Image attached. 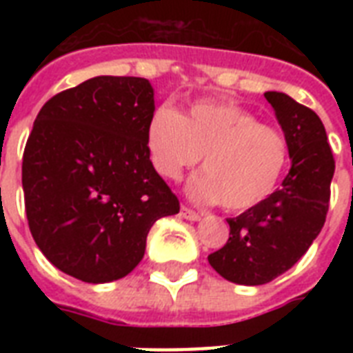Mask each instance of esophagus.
Wrapping results in <instances>:
<instances>
[{"label":"esophagus","instance_id":"obj_1","mask_svg":"<svg viewBox=\"0 0 353 353\" xmlns=\"http://www.w3.org/2000/svg\"><path fill=\"white\" fill-rule=\"evenodd\" d=\"M181 216H183V218H185V220H188V221L201 220V214H199V212H196V210L188 209V207H181Z\"/></svg>","mask_w":353,"mask_h":353}]
</instances>
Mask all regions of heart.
<instances>
[{"label": "heart", "mask_w": 353, "mask_h": 353, "mask_svg": "<svg viewBox=\"0 0 353 353\" xmlns=\"http://www.w3.org/2000/svg\"><path fill=\"white\" fill-rule=\"evenodd\" d=\"M154 170L177 181L203 155V172L188 181V196L232 212L263 203L276 190L290 163V144L279 128L262 124L232 102H196L187 115L161 106L146 126Z\"/></svg>", "instance_id": "obj_1"}]
</instances>
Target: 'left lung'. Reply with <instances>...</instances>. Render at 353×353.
<instances>
[{
    "label": "left lung",
    "instance_id": "8db88e82",
    "mask_svg": "<svg viewBox=\"0 0 353 353\" xmlns=\"http://www.w3.org/2000/svg\"><path fill=\"white\" fill-rule=\"evenodd\" d=\"M290 144L291 168L263 203L229 218V240L209 254L218 274L240 285H262L291 269L317 238L330 205L335 161L323 121L279 91L263 93Z\"/></svg>",
    "mask_w": 353,
    "mask_h": 353
}]
</instances>
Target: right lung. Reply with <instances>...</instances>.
<instances>
[{"instance_id": "add662e5", "label": "right lung", "mask_w": 353, "mask_h": 353, "mask_svg": "<svg viewBox=\"0 0 353 353\" xmlns=\"http://www.w3.org/2000/svg\"><path fill=\"white\" fill-rule=\"evenodd\" d=\"M154 88L137 77H95L43 104L23 152L30 234L43 256L88 284L137 268L155 221L179 201L154 170L146 126Z\"/></svg>"}]
</instances>
